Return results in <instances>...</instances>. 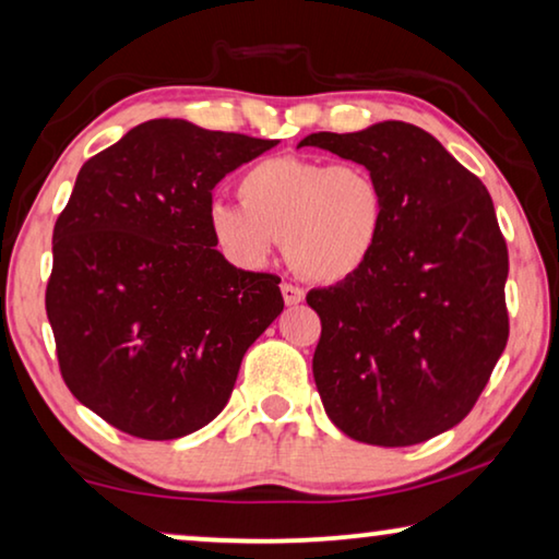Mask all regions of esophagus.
<instances>
[{
    "instance_id": "obj_1",
    "label": "esophagus",
    "mask_w": 559,
    "mask_h": 559,
    "mask_svg": "<svg viewBox=\"0 0 559 559\" xmlns=\"http://www.w3.org/2000/svg\"><path fill=\"white\" fill-rule=\"evenodd\" d=\"M280 289H282V297H285V305H289V307L299 305L305 299V289H299L297 285H287L285 282Z\"/></svg>"
}]
</instances>
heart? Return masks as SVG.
Masks as SVG:
<instances>
[{"mask_svg":"<svg viewBox=\"0 0 559 559\" xmlns=\"http://www.w3.org/2000/svg\"><path fill=\"white\" fill-rule=\"evenodd\" d=\"M241 204L212 201L214 247L239 270H260L280 239L287 260L314 282L353 280L373 260L385 231V191L362 164L272 156L237 181Z\"/></svg>","mask_w":559,"mask_h":559,"instance_id":"heart-1","label":"heart"}]
</instances>
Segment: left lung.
<instances>
[{
	"label": "left lung",
	"mask_w": 559,
	"mask_h": 559,
	"mask_svg": "<svg viewBox=\"0 0 559 559\" xmlns=\"http://www.w3.org/2000/svg\"><path fill=\"white\" fill-rule=\"evenodd\" d=\"M302 145L368 166L388 209L366 270L307 295L322 322L312 376L325 414L373 447L433 439L472 411L509 337V257L489 191L403 120Z\"/></svg>",
	"instance_id": "left-lung-1"
}]
</instances>
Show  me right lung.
<instances>
[{"mask_svg":"<svg viewBox=\"0 0 559 559\" xmlns=\"http://www.w3.org/2000/svg\"><path fill=\"white\" fill-rule=\"evenodd\" d=\"M272 145L156 118L80 168L45 305L64 383L120 431L204 428L285 307L280 280L226 262L206 224L214 186Z\"/></svg>","mask_w":559,"mask_h":559,"instance_id":"obj_1","label":"right lung"}]
</instances>
